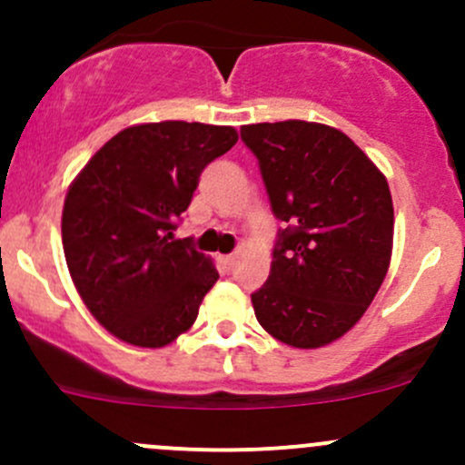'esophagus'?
Returning a JSON list of instances; mask_svg holds the SVG:
<instances>
[{
	"mask_svg": "<svg viewBox=\"0 0 465 465\" xmlns=\"http://www.w3.org/2000/svg\"><path fill=\"white\" fill-rule=\"evenodd\" d=\"M233 261H236V256H233V254L223 256V265L227 267V270H232V267H233Z\"/></svg>",
	"mask_w": 465,
	"mask_h": 465,
	"instance_id": "esophagus-1",
	"label": "esophagus"
}]
</instances>
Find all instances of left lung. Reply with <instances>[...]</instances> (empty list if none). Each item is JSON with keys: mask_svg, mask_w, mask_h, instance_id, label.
I'll return each instance as SVG.
<instances>
[{"mask_svg": "<svg viewBox=\"0 0 465 465\" xmlns=\"http://www.w3.org/2000/svg\"><path fill=\"white\" fill-rule=\"evenodd\" d=\"M256 154L279 233L270 279L252 294L274 340L320 349L371 306L393 247L387 177L344 133L312 121L242 125Z\"/></svg>", "mask_w": 465, "mask_h": 465, "instance_id": "8db88e82", "label": "left lung"}]
</instances>
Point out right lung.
<instances>
[{
    "label": "right lung",
    "mask_w": 465,
    "mask_h": 465,
    "mask_svg": "<svg viewBox=\"0 0 465 465\" xmlns=\"http://www.w3.org/2000/svg\"><path fill=\"white\" fill-rule=\"evenodd\" d=\"M238 142L232 125L159 121L110 139L63 209L69 274L94 320L121 341L162 349L193 326L218 281L213 261L175 241L206 163Z\"/></svg>",
    "instance_id": "obj_1"
}]
</instances>
